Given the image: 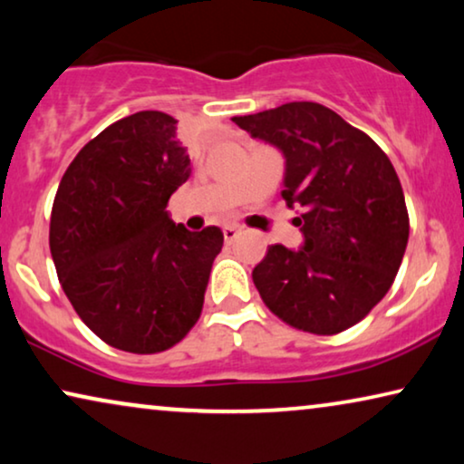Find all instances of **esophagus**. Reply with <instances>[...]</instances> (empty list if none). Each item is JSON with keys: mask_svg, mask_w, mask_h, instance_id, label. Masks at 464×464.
<instances>
[{"mask_svg": "<svg viewBox=\"0 0 464 464\" xmlns=\"http://www.w3.org/2000/svg\"><path fill=\"white\" fill-rule=\"evenodd\" d=\"M238 234H240V227H237V226H226V227H224V238H226V243H234Z\"/></svg>", "mask_w": 464, "mask_h": 464, "instance_id": "34e87169", "label": "esophagus"}]
</instances>
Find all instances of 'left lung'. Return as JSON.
Returning <instances> with one entry per match:
<instances>
[{"label": "left lung", "instance_id": "8db88e82", "mask_svg": "<svg viewBox=\"0 0 464 464\" xmlns=\"http://www.w3.org/2000/svg\"><path fill=\"white\" fill-rule=\"evenodd\" d=\"M232 120L283 151V198L302 208L304 246H268L253 268L259 295L300 332H346L386 295L408 246L410 215L389 156L313 101Z\"/></svg>", "mask_w": 464, "mask_h": 464}]
</instances>
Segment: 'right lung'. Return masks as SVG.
<instances>
[{
  "instance_id": "1",
  "label": "right lung",
  "mask_w": 464,
  "mask_h": 464,
  "mask_svg": "<svg viewBox=\"0 0 464 464\" xmlns=\"http://www.w3.org/2000/svg\"><path fill=\"white\" fill-rule=\"evenodd\" d=\"M177 120L137 111L107 126L69 164L50 215V253L65 295L105 344L169 351L200 319L224 232H189L167 211L189 177Z\"/></svg>"
}]
</instances>
